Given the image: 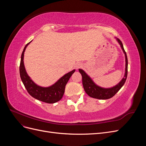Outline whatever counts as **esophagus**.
I'll return each mask as SVG.
<instances>
[{
	"instance_id": "obj_1",
	"label": "esophagus",
	"mask_w": 146,
	"mask_h": 146,
	"mask_svg": "<svg viewBox=\"0 0 146 146\" xmlns=\"http://www.w3.org/2000/svg\"><path fill=\"white\" fill-rule=\"evenodd\" d=\"M82 66H83V64H82V63L78 62V63H77L76 64V66H75V67H76V68L77 69H79L80 68H81Z\"/></svg>"
}]
</instances>
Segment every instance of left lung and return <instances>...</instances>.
I'll return each mask as SVG.
<instances>
[{"instance_id": "8db88e82", "label": "left lung", "mask_w": 146, "mask_h": 146, "mask_svg": "<svg viewBox=\"0 0 146 146\" xmlns=\"http://www.w3.org/2000/svg\"><path fill=\"white\" fill-rule=\"evenodd\" d=\"M116 41L120 45L122 50L125 55V74L124 76L122 78V80L119 82L116 85L114 86L111 88H105L98 86L96 84L94 81L92 80V78L88 76V75L82 69H79L78 70L80 73L82 74V83L83 88L85 90L86 93L91 98L105 100L111 98L115 95L117 92L120 90L121 88L124 85V83L126 81L127 77V68H128V60L126 52H125L124 48H123V44L122 42L120 41V39L116 38Z\"/></svg>"}]
</instances>
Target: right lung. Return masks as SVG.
I'll list each match as a JSON object with an SVG mask.
<instances>
[{"label": "right lung", "instance_id": "obj_1", "mask_svg": "<svg viewBox=\"0 0 146 146\" xmlns=\"http://www.w3.org/2000/svg\"><path fill=\"white\" fill-rule=\"evenodd\" d=\"M31 42L32 41L26 44L21 55L19 66V73L21 80L29 94L32 96L33 98L47 104L56 103L63 98L66 85L69 81L70 77L76 71V69H74L64 74L51 86L43 87L38 85L32 80V78L27 73L24 63V52Z\"/></svg>", "mask_w": 146, "mask_h": 146}]
</instances>
